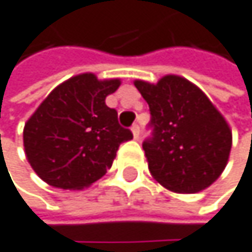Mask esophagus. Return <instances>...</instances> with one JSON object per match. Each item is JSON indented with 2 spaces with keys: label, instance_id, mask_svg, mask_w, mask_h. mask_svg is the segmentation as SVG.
<instances>
[{
  "label": "esophagus",
  "instance_id": "34e87169",
  "mask_svg": "<svg viewBox=\"0 0 252 252\" xmlns=\"http://www.w3.org/2000/svg\"><path fill=\"white\" fill-rule=\"evenodd\" d=\"M132 133H133V138H135V140H138V138H140V126H138V125H133V126H132Z\"/></svg>",
  "mask_w": 252,
  "mask_h": 252
}]
</instances>
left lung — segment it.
I'll use <instances>...</instances> for the list:
<instances>
[{"label": "left lung", "mask_w": 252, "mask_h": 252, "mask_svg": "<svg viewBox=\"0 0 252 252\" xmlns=\"http://www.w3.org/2000/svg\"><path fill=\"white\" fill-rule=\"evenodd\" d=\"M133 84L150 108L152 136L143 149L153 179L180 194L209 188L231 150V130L221 112L197 85L177 75Z\"/></svg>", "instance_id": "8db88e82"}]
</instances>
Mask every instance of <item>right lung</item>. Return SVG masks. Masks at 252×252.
<instances>
[{"label": "right lung", "mask_w": 252, "mask_h": 252, "mask_svg": "<svg viewBox=\"0 0 252 252\" xmlns=\"http://www.w3.org/2000/svg\"><path fill=\"white\" fill-rule=\"evenodd\" d=\"M119 87L120 79L81 73L55 87L35 109L24 127V147L43 182L82 189L111 168L119 146L133 136L105 103Z\"/></svg>", "instance_id": "right-lung-1"}]
</instances>
